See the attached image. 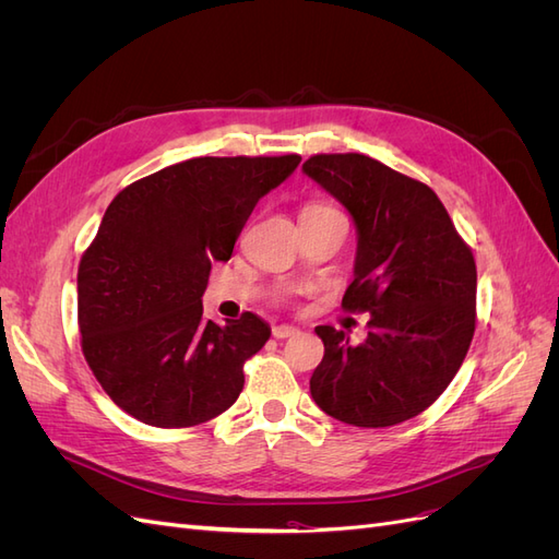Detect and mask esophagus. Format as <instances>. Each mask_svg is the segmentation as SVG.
Listing matches in <instances>:
<instances>
[{
	"instance_id": "34e87169",
	"label": "esophagus",
	"mask_w": 559,
	"mask_h": 559,
	"mask_svg": "<svg viewBox=\"0 0 559 559\" xmlns=\"http://www.w3.org/2000/svg\"><path fill=\"white\" fill-rule=\"evenodd\" d=\"M296 333H298V329H296V326H289V324H280V326L273 329V335L277 337V341H284V337H292V335H296Z\"/></svg>"
}]
</instances>
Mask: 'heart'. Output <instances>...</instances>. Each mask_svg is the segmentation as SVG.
Returning <instances> with one entry per match:
<instances>
[{
  "mask_svg": "<svg viewBox=\"0 0 559 559\" xmlns=\"http://www.w3.org/2000/svg\"><path fill=\"white\" fill-rule=\"evenodd\" d=\"M306 210H329V205H310V207H306Z\"/></svg>",
  "mask_w": 559,
  "mask_h": 559,
  "instance_id": "1",
  "label": "heart"
}]
</instances>
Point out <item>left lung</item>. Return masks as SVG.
Returning a JSON list of instances; mask_svg holds the SVG:
<instances>
[{
	"mask_svg": "<svg viewBox=\"0 0 559 559\" xmlns=\"http://www.w3.org/2000/svg\"><path fill=\"white\" fill-rule=\"evenodd\" d=\"M302 173L343 202L357 226L347 312L368 335L317 326L324 359L310 394L352 427H392L427 411L460 370L476 331V261L438 195L364 154H317Z\"/></svg>",
	"mask_w": 559,
	"mask_h": 559,
	"instance_id": "obj_1",
	"label": "left lung"
}]
</instances>
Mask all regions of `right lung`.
<instances>
[{
  "label": "right lung",
  "mask_w": 559,
  "mask_h": 559,
  "mask_svg": "<svg viewBox=\"0 0 559 559\" xmlns=\"http://www.w3.org/2000/svg\"><path fill=\"white\" fill-rule=\"evenodd\" d=\"M300 156L191 158L134 181L79 263L81 349L118 408L181 429L228 411L245 361L270 337L257 314L202 317L214 261H228L257 202Z\"/></svg>",
  "instance_id": "1"
}]
</instances>
